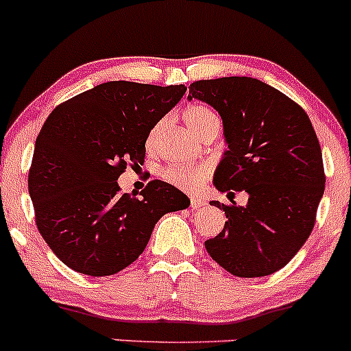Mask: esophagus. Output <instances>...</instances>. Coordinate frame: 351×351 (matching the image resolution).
Here are the masks:
<instances>
[{
    "instance_id": "obj_1",
    "label": "esophagus",
    "mask_w": 351,
    "mask_h": 351,
    "mask_svg": "<svg viewBox=\"0 0 351 351\" xmlns=\"http://www.w3.org/2000/svg\"><path fill=\"white\" fill-rule=\"evenodd\" d=\"M204 206H207V200L202 199V197L195 195V197H192V199H191V208H192V210H199V208L204 207Z\"/></svg>"
}]
</instances>
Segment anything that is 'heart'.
Listing matches in <instances>:
<instances>
[{"label": "heart", "instance_id": "b5f03b06", "mask_svg": "<svg viewBox=\"0 0 351 351\" xmlns=\"http://www.w3.org/2000/svg\"><path fill=\"white\" fill-rule=\"evenodd\" d=\"M184 121L189 128L192 129L195 134H202L207 131L210 125H219L220 128V119L217 112L212 111L210 108L202 104H194L189 106L184 111ZM160 124L156 125L152 129V132L149 134L147 144L154 145L157 134H159ZM208 176H210V167L207 164L199 162V164H189V165H169L167 169H164L162 179L165 182L172 184V186L182 189V191H197L207 182Z\"/></svg>", "mask_w": 351, "mask_h": 351}]
</instances>
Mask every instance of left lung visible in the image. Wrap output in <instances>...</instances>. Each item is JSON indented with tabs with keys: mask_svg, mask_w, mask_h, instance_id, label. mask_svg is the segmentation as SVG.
Returning a JSON list of instances; mask_svg holds the SVG:
<instances>
[{
	"mask_svg": "<svg viewBox=\"0 0 351 351\" xmlns=\"http://www.w3.org/2000/svg\"><path fill=\"white\" fill-rule=\"evenodd\" d=\"M220 114L227 151L214 172L220 192H247V206L226 212L223 230L206 240L222 269L243 278L283 269L310 237L325 191L320 143L297 102L245 76L192 82L187 99Z\"/></svg>",
	"mask_w": 351,
	"mask_h": 351,
	"instance_id": "obj_1",
	"label": "left lung"
}]
</instances>
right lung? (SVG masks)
Listing matches in <instances>:
<instances>
[{"instance_id": "add662e5", "label": "right lung", "mask_w": 351, "mask_h": 351, "mask_svg": "<svg viewBox=\"0 0 351 351\" xmlns=\"http://www.w3.org/2000/svg\"><path fill=\"white\" fill-rule=\"evenodd\" d=\"M187 88L109 81L59 104L39 131L27 189L39 234L69 269L108 277L143 254L157 220L191 206L152 180L139 199L121 194L125 165H143L154 125Z\"/></svg>"}]
</instances>
